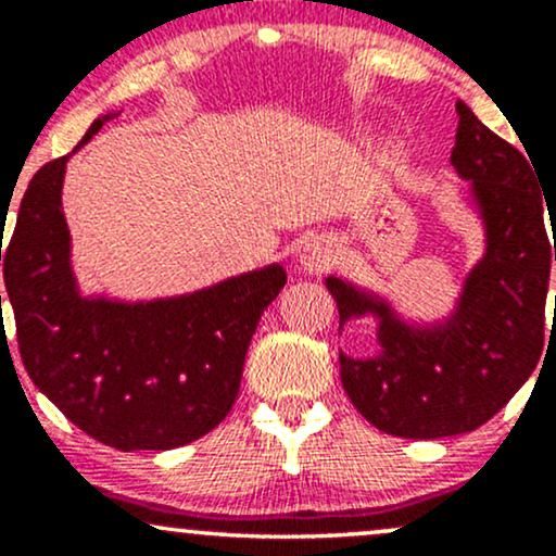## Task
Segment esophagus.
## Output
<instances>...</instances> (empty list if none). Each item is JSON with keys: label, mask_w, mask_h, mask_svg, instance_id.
Listing matches in <instances>:
<instances>
[{"label": "esophagus", "mask_w": 556, "mask_h": 556, "mask_svg": "<svg viewBox=\"0 0 556 556\" xmlns=\"http://www.w3.org/2000/svg\"><path fill=\"white\" fill-rule=\"evenodd\" d=\"M337 261V248L329 238H311L300 248V266L308 274L327 271Z\"/></svg>", "instance_id": "1"}]
</instances>
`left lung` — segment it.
<instances>
[{"label":"left lung","instance_id":"8db88e82","mask_svg":"<svg viewBox=\"0 0 556 556\" xmlns=\"http://www.w3.org/2000/svg\"><path fill=\"white\" fill-rule=\"evenodd\" d=\"M455 110L460 125L450 162L473 180L489 235L486 258L465 282L457 314L433 331H413L389 305L327 279L342 321L361 314L381 318V358L340 353V374L361 416L392 437L442 439L478 429L526 384L544 350L556 242L552 248L546 235L539 175L531 156L491 132L468 104L457 101Z\"/></svg>","mask_w":556,"mask_h":556}]
</instances>
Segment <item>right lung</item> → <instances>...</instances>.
I'll return each mask as SVG.
<instances>
[{
  "mask_svg": "<svg viewBox=\"0 0 556 556\" xmlns=\"http://www.w3.org/2000/svg\"><path fill=\"white\" fill-rule=\"evenodd\" d=\"M106 119H96L75 151ZM67 159L36 172L12 238L0 245L25 371L96 442L123 452L195 442L238 400L248 344L287 274L269 266L138 305L83 300L62 214Z\"/></svg>",
  "mask_w": 556,
  "mask_h": 556,
  "instance_id": "add662e5",
  "label": "right lung"
}]
</instances>
